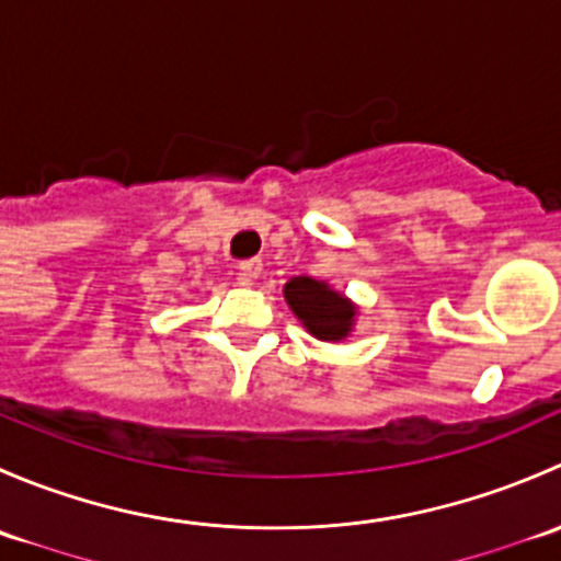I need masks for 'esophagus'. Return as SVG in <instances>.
I'll return each mask as SVG.
<instances>
[{
  "label": "esophagus",
  "instance_id": "obj_1",
  "mask_svg": "<svg viewBox=\"0 0 561 561\" xmlns=\"http://www.w3.org/2000/svg\"><path fill=\"white\" fill-rule=\"evenodd\" d=\"M263 274V260L260 257H252V260H244V263L239 265V282L241 285H254V279Z\"/></svg>",
  "mask_w": 561,
  "mask_h": 561
}]
</instances>
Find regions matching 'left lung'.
<instances>
[{
	"instance_id": "8db88e82",
	"label": "left lung",
	"mask_w": 561,
	"mask_h": 561,
	"mask_svg": "<svg viewBox=\"0 0 561 561\" xmlns=\"http://www.w3.org/2000/svg\"><path fill=\"white\" fill-rule=\"evenodd\" d=\"M285 301L307 333L320 342H342L355 331L360 307L328 282L314 276H293L285 282Z\"/></svg>"
}]
</instances>
